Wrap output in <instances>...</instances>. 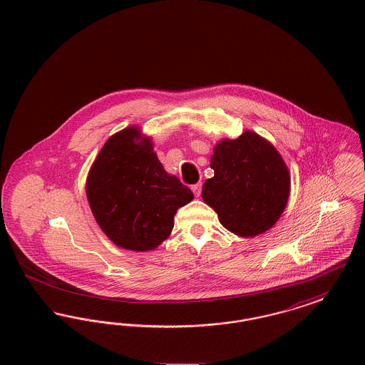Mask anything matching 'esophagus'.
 <instances>
[{
  "label": "esophagus",
  "mask_w": 365,
  "mask_h": 365,
  "mask_svg": "<svg viewBox=\"0 0 365 365\" xmlns=\"http://www.w3.org/2000/svg\"><path fill=\"white\" fill-rule=\"evenodd\" d=\"M201 189H202V185H201V183H197V185L191 186V190H192L195 197H200V195H201Z\"/></svg>",
  "instance_id": "esophagus-1"
}]
</instances>
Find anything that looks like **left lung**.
Segmentation results:
<instances>
[{"instance_id": "left-lung-1", "label": "left lung", "mask_w": 365, "mask_h": 365, "mask_svg": "<svg viewBox=\"0 0 365 365\" xmlns=\"http://www.w3.org/2000/svg\"><path fill=\"white\" fill-rule=\"evenodd\" d=\"M210 168L215 175L202 186V200L222 226L240 237H256L278 222L287 205L290 174L267 139L245 131L220 140Z\"/></svg>"}]
</instances>
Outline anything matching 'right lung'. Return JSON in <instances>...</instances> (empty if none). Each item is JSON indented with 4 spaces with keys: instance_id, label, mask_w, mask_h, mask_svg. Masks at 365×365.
Returning a JSON list of instances; mask_svg holds the SVG:
<instances>
[{
    "instance_id": "obj_1",
    "label": "right lung",
    "mask_w": 365,
    "mask_h": 365,
    "mask_svg": "<svg viewBox=\"0 0 365 365\" xmlns=\"http://www.w3.org/2000/svg\"><path fill=\"white\" fill-rule=\"evenodd\" d=\"M96 222L123 249L148 252L167 240L176 210L192 200L190 189L167 174L150 138L128 127L105 142L87 176Z\"/></svg>"
}]
</instances>
